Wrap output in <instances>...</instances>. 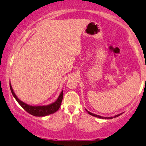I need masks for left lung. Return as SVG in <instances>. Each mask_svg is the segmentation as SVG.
Instances as JSON below:
<instances>
[{"mask_svg":"<svg viewBox=\"0 0 146 146\" xmlns=\"http://www.w3.org/2000/svg\"><path fill=\"white\" fill-rule=\"evenodd\" d=\"M86 110L87 112L90 115H93V116H95V117H99V118H102V119H112L113 117H116L119 116V115H120L121 114H122V113H119V114H117V115H114V116H113V117H103V116H101V115H96V114H95V113H92V112H90V111H88L86 109Z\"/></svg>","mask_w":146,"mask_h":146,"instance_id":"left-lung-1","label":"left lung"}]
</instances>
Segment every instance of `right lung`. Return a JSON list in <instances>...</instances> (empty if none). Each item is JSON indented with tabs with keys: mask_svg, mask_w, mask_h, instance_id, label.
Listing matches in <instances>:
<instances>
[{
	"mask_svg": "<svg viewBox=\"0 0 146 146\" xmlns=\"http://www.w3.org/2000/svg\"><path fill=\"white\" fill-rule=\"evenodd\" d=\"M10 88H11L12 94L13 95L14 98H15L16 100L17 101V102L21 106V107L23 108L25 110L27 111L28 113H29L30 114L35 115V116H46V115L52 114V113L56 112V111H58V110L59 109L60 106L62 101L63 98L62 90L60 92V94L57 100L54 102L46 106H31L25 103L23 101H21V100L17 96V95H16L15 93L14 92V90L13 89V87H12L11 86V82H10Z\"/></svg>",
	"mask_w": 146,
	"mask_h": 146,
	"instance_id": "right-lung-1",
	"label": "right lung"
}]
</instances>
